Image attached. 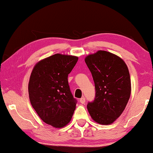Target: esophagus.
Here are the masks:
<instances>
[{
  "instance_id": "esophagus-1",
  "label": "esophagus",
  "mask_w": 153,
  "mask_h": 153,
  "mask_svg": "<svg viewBox=\"0 0 153 153\" xmlns=\"http://www.w3.org/2000/svg\"><path fill=\"white\" fill-rule=\"evenodd\" d=\"M79 101H80V102H81V104H84L85 102V97H81V99H80V100H79Z\"/></svg>"
}]
</instances>
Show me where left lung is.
<instances>
[{
	"instance_id": "1",
	"label": "left lung",
	"mask_w": 153,
	"mask_h": 153,
	"mask_svg": "<svg viewBox=\"0 0 153 153\" xmlns=\"http://www.w3.org/2000/svg\"><path fill=\"white\" fill-rule=\"evenodd\" d=\"M85 62L96 91L95 100L87 105L89 114L98 124H112L122 114L130 97L128 68L118 56L102 50L88 55Z\"/></svg>"
}]
</instances>
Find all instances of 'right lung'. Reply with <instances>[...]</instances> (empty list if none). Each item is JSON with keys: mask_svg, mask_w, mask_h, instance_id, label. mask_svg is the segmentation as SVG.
<instances>
[{"mask_svg": "<svg viewBox=\"0 0 153 153\" xmlns=\"http://www.w3.org/2000/svg\"><path fill=\"white\" fill-rule=\"evenodd\" d=\"M78 59L75 56L54 54L37 62L30 74L31 105L43 122L55 128L66 126L76 108L68 77Z\"/></svg>", "mask_w": 153, "mask_h": 153, "instance_id": "obj_1", "label": "right lung"}]
</instances>
